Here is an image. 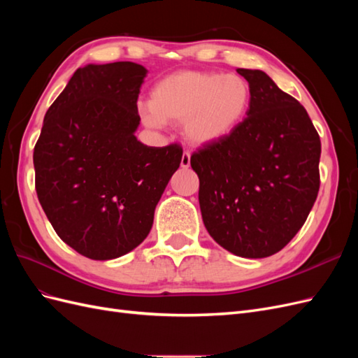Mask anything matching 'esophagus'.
<instances>
[{
  "instance_id": "1",
  "label": "esophagus",
  "mask_w": 358,
  "mask_h": 358,
  "mask_svg": "<svg viewBox=\"0 0 358 358\" xmlns=\"http://www.w3.org/2000/svg\"><path fill=\"white\" fill-rule=\"evenodd\" d=\"M191 166V154L189 152H183L180 158V167L182 169H188Z\"/></svg>"
}]
</instances>
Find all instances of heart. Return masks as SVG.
Masks as SVG:
<instances>
[{
	"label": "heart",
	"mask_w": 358,
	"mask_h": 358,
	"mask_svg": "<svg viewBox=\"0 0 358 358\" xmlns=\"http://www.w3.org/2000/svg\"><path fill=\"white\" fill-rule=\"evenodd\" d=\"M251 86L234 74L180 71L159 80L149 95L146 124L182 122L194 145H210L231 136L251 107Z\"/></svg>",
	"instance_id": "obj_1"
}]
</instances>
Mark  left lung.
Returning a JSON list of instances; mask_svg holds the SVG:
<instances>
[{"label": "left lung", "mask_w": 358, "mask_h": 358, "mask_svg": "<svg viewBox=\"0 0 358 358\" xmlns=\"http://www.w3.org/2000/svg\"><path fill=\"white\" fill-rule=\"evenodd\" d=\"M251 86L241 127L191 155L204 227L245 258L279 252L297 234L320 189L321 140L294 96L262 70L237 69Z\"/></svg>", "instance_id": "8db88e82"}]
</instances>
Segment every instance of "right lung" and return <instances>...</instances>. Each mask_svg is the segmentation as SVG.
<instances>
[{
    "label": "right lung",
    "instance_id": "obj_1",
    "mask_svg": "<svg viewBox=\"0 0 358 358\" xmlns=\"http://www.w3.org/2000/svg\"><path fill=\"white\" fill-rule=\"evenodd\" d=\"M146 73L128 61L76 70L34 148L43 210L61 241L91 259L117 258L146 239L180 164V145L146 146L134 136Z\"/></svg>",
    "mask_w": 358,
    "mask_h": 358
}]
</instances>
